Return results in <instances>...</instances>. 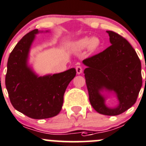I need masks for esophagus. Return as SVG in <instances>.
Returning <instances> with one entry per match:
<instances>
[{
    "label": "esophagus",
    "instance_id": "34e87169",
    "mask_svg": "<svg viewBox=\"0 0 146 146\" xmlns=\"http://www.w3.org/2000/svg\"><path fill=\"white\" fill-rule=\"evenodd\" d=\"M76 72H77L78 74H80V73H81L82 72H83V68H82L80 67V66H76Z\"/></svg>",
    "mask_w": 146,
    "mask_h": 146
}]
</instances>
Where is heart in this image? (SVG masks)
Listing matches in <instances>:
<instances>
[{
  "label": "heart",
  "mask_w": 146,
  "mask_h": 146,
  "mask_svg": "<svg viewBox=\"0 0 146 146\" xmlns=\"http://www.w3.org/2000/svg\"><path fill=\"white\" fill-rule=\"evenodd\" d=\"M100 46L101 40L98 37L96 36L92 38L86 36L75 40L70 44V48L74 51H81L87 48L88 51L90 53L97 51Z\"/></svg>",
  "instance_id": "heart-1"
}]
</instances>
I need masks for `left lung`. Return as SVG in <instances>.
Returning <instances> with one entry per match:
<instances>
[{
  "instance_id": "1",
  "label": "left lung",
  "mask_w": 146,
  "mask_h": 146,
  "mask_svg": "<svg viewBox=\"0 0 146 146\" xmlns=\"http://www.w3.org/2000/svg\"><path fill=\"white\" fill-rule=\"evenodd\" d=\"M111 46L83 60L89 100L98 113L117 115L135 104L142 86L141 63L136 52L121 35L106 31ZM115 97L118 105L109 107L106 100Z\"/></svg>"
}]
</instances>
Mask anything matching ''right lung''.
Instances as JSON below:
<instances>
[{"mask_svg": "<svg viewBox=\"0 0 146 146\" xmlns=\"http://www.w3.org/2000/svg\"><path fill=\"white\" fill-rule=\"evenodd\" d=\"M50 31L35 29L17 43L8 58L5 86L15 110L33 119L56 116L61 111L63 96L74 78V68L64 72L39 76L29 64V54L35 35Z\"/></svg>", "mask_w": 146, "mask_h": 146, "instance_id": "right-lung-1", "label": "right lung"}]
</instances>
